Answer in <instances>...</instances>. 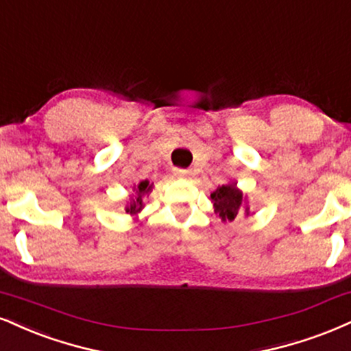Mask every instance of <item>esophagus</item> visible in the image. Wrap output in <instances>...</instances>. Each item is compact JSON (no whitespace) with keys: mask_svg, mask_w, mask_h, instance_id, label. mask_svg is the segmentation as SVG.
<instances>
[{"mask_svg":"<svg viewBox=\"0 0 351 351\" xmlns=\"http://www.w3.org/2000/svg\"><path fill=\"white\" fill-rule=\"evenodd\" d=\"M173 175H175L176 178H189V176H191V171L181 170V168H175V170H173Z\"/></svg>","mask_w":351,"mask_h":351,"instance_id":"esophagus-1","label":"esophagus"}]
</instances>
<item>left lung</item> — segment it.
<instances>
[{"mask_svg": "<svg viewBox=\"0 0 351 351\" xmlns=\"http://www.w3.org/2000/svg\"><path fill=\"white\" fill-rule=\"evenodd\" d=\"M210 201L214 204V213L223 222H232L240 214H245V217L250 214L247 194H243L242 189L237 188V183H227L219 186L216 191L210 193Z\"/></svg>", "mask_w": 351, "mask_h": 351, "instance_id": "obj_1", "label": "left lung"}]
</instances>
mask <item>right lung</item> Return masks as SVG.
<instances>
[{
  "instance_id": "obj_1",
  "label": "right lung",
  "mask_w": 351,
  "mask_h": 351,
  "mask_svg": "<svg viewBox=\"0 0 351 351\" xmlns=\"http://www.w3.org/2000/svg\"><path fill=\"white\" fill-rule=\"evenodd\" d=\"M154 189V183H150L149 180H142L141 183H137L130 193L128 206H125V213L130 214V216H137L141 210L145 208L143 204V197H149V194Z\"/></svg>"
}]
</instances>
